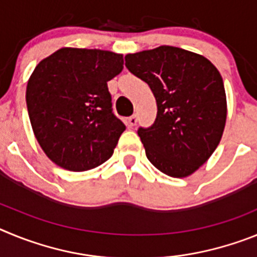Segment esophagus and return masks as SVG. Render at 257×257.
Returning a JSON list of instances; mask_svg holds the SVG:
<instances>
[{
	"label": "esophagus",
	"instance_id": "1",
	"mask_svg": "<svg viewBox=\"0 0 257 257\" xmlns=\"http://www.w3.org/2000/svg\"><path fill=\"white\" fill-rule=\"evenodd\" d=\"M127 122H128V124H130V127H134L136 124V122H138V117L135 115H131V117H128V119H127Z\"/></svg>",
	"mask_w": 257,
	"mask_h": 257
}]
</instances>
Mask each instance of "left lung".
Here are the masks:
<instances>
[{
  "instance_id": "8db88e82",
  "label": "left lung",
  "mask_w": 257,
  "mask_h": 257,
  "mask_svg": "<svg viewBox=\"0 0 257 257\" xmlns=\"http://www.w3.org/2000/svg\"><path fill=\"white\" fill-rule=\"evenodd\" d=\"M127 69L148 83L157 118L138 130L147 158L172 178H187L217 148L226 122L221 74L205 56L174 46L127 54Z\"/></svg>"
}]
</instances>
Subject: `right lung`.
<instances>
[{"mask_svg":"<svg viewBox=\"0 0 257 257\" xmlns=\"http://www.w3.org/2000/svg\"><path fill=\"white\" fill-rule=\"evenodd\" d=\"M122 69V54L63 47L31 74L26 100L32 128L61 169L87 171L112 157L126 126L113 114L106 82Z\"/></svg>","mask_w":257,"mask_h":257,"instance_id":"add662e5","label":"right lung"}]
</instances>
